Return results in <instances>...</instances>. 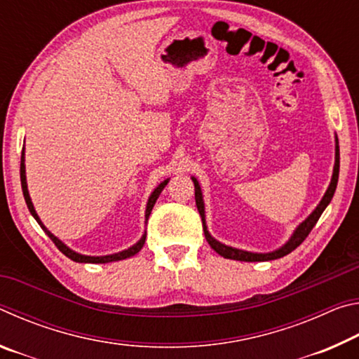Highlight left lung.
<instances>
[{"label":"left lung","mask_w":359,"mask_h":359,"mask_svg":"<svg viewBox=\"0 0 359 359\" xmlns=\"http://www.w3.org/2000/svg\"><path fill=\"white\" fill-rule=\"evenodd\" d=\"M193 184H194V199H196V205H198V210H199V215H201V220H203V229H204V236H205V241L209 242V245L214 248V250L220 255L223 258H228V259H238V261H271V259H277V258H282L285 255H288L294 250L296 247H299L304 239L307 238L309 233H311L312 228L317 224L318 218L323 214V210L327 208V204L331 203V199L334 196V191H336V187H337V180H339V141H337V136H336V161H334V171H332V179H331V184L327 187V190L325 193V196L321 198L320 204L315 208V210L312 212L311 215H309L306 220H304L299 226L294 229V233L291 234L290 241L287 244L282 245L280 248H277L274 252H269V253H252V252H245V250H239V248H234V247H228L222 244V242H218L217 239H214L210 236V233L208 231V226H205V215H204V201H203V193H201V187H199L198 180L191 177Z\"/></svg>","instance_id":"8db88e82"}]
</instances>
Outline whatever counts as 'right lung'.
Wrapping results in <instances>:
<instances>
[{
  "instance_id": "1",
  "label": "right lung",
  "mask_w": 359,
  "mask_h": 359,
  "mask_svg": "<svg viewBox=\"0 0 359 359\" xmlns=\"http://www.w3.org/2000/svg\"><path fill=\"white\" fill-rule=\"evenodd\" d=\"M20 182H22V191H23V198H25V203L28 205V210L32 212V215L36 218V222L39 223V226L46 231V234L48 236V238L52 239L53 244H55L58 247V250L62 252L63 255H66V257L71 258L72 261H76V263H111V261H120V259H125V258H130L133 257V255H136L141 248L144 247V242H145V233L142 234V238L139 239L135 245L130 247L128 250H123V252H118V253H114V255H106V257H87V255H81L77 253L74 250H71V248L63 244L62 241H60L58 238H55L50 231H48L44 223L41 222V218L38 217V214H36V210L33 208V203H32V198H29V193H28V187H27V175H25V150H22V160H20ZM169 179H166L165 182H161L160 185H158L154 193L150 194L149 198V203H147V209H145V220H149V215L151 209H154V205L156 203L158 196H160V193L163 191V188H165L168 185Z\"/></svg>"
}]
</instances>
